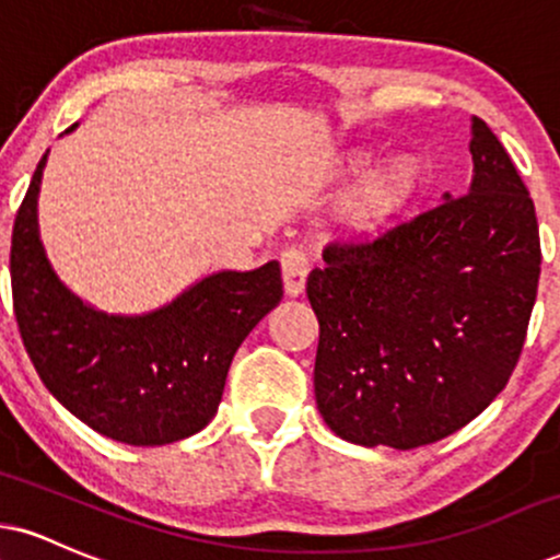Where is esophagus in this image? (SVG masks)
<instances>
[{
  "label": "esophagus",
  "instance_id": "obj_1",
  "mask_svg": "<svg viewBox=\"0 0 560 560\" xmlns=\"http://www.w3.org/2000/svg\"><path fill=\"white\" fill-rule=\"evenodd\" d=\"M281 273H284V289L289 298H298L305 289L310 273V258L302 247H287L281 253Z\"/></svg>",
  "mask_w": 560,
  "mask_h": 560
}]
</instances>
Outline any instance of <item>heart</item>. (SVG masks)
Wrapping results in <instances>:
<instances>
[{"instance_id":"obj_1","label":"heart","mask_w":560,"mask_h":560,"mask_svg":"<svg viewBox=\"0 0 560 560\" xmlns=\"http://www.w3.org/2000/svg\"><path fill=\"white\" fill-rule=\"evenodd\" d=\"M409 190H412V172L407 166H394L362 187L352 203V221L362 229L375 226L401 203Z\"/></svg>"}]
</instances>
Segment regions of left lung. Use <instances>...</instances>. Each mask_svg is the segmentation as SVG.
Returning <instances> with one entry per match:
<instances>
[{"label":"left lung","mask_w":560,"mask_h":560,"mask_svg":"<svg viewBox=\"0 0 560 560\" xmlns=\"http://www.w3.org/2000/svg\"><path fill=\"white\" fill-rule=\"evenodd\" d=\"M472 185L365 242H334L307 276L320 323L315 401L336 435L417 448L506 388L540 279L535 203L472 117Z\"/></svg>","instance_id":"left-lung-1"}]
</instances>
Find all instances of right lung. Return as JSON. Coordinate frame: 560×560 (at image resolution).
Wrapping results in <instances>:
<instances>
[{
	"instance_id": "add662e5",
	"label": "right lung",
	"mask_w": 560,
	"mask_h": 560,
	"mask_svg": "<svg viewBox=\"0 0 560 560\" xmlns=\"http://www.w3.org/2000/svg\"><path fill=\"white\" fill-rule=\"evenodd\" d=\"M46 153L18 208L10 250L12 302L33 368L54 399L101 435L130 446L195 435L219 409L234 352L284 298L279 262L211 273L145 315L101 313L46 258L38 234Z\"/></svg>"
}]
</instances>
